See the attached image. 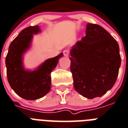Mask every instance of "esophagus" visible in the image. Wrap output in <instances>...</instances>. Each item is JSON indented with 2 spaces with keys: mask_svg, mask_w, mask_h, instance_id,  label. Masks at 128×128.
<instances>
[{
  "mask_svg": "<svg viewBox=\"0 0 128 128\" xmlns=\"http://www.w3.org/2000/svg\"><path fill=\"white\" fill-rule=\"evenodd\" d=\"M63 54H64V56L68 57V56H69V51H68V50H65L63 52Z\"/></svg>",
  "mask_w": 128,
  "mask_h": 128,
  "instance_id": "obj_1",
  "label": "esophagus"
}]
</instances>
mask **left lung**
Wrapping results in <instances>:
<instances>
[{
  "label": "left lung",
  "mask_w": 128,
  "mask_h": 128,
  "mask_svg": "<svg viewBox=\"0 0 128 128\" xmlns=\"http://www.w3.org/2000/svg\"><path fill=\"white\" fill-rule=\"evenodd\" d=\"M85 33L70 49V70L75 90L92 99L114 86L121 57L118 42L100 25L87 23Z\"/></svg>",
  "instance_id": "obj_1"
}]
</instances>
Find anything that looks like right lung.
Returning <instances> with one entry per match:
<instances>
[{"label":"right lung","mask_w":128,"mask_h":128,"mask_svg":"<svg viewBox=\"0 0 128 128\" xmlns=\"http://www.w3.org/2000/svg\"><path fill=\"white\" fill-rule=\"evenodd\" d=\"M40 27L31 26L22 30L10 44L6 57L7 79L10 87L21 98L36 100L44 96L51 88L52 71L63 56L60 53L49 58L37 68L27 69L24 66V55L32 48L34 35L40 33Z\"/></svg>","instance_id":"1"}]
</instances>
